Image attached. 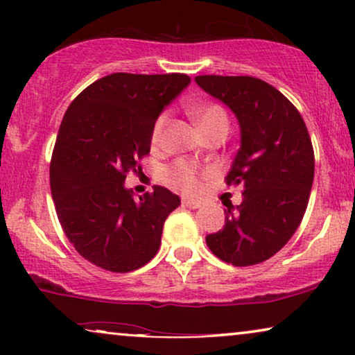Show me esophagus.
<instances>
[{
  "label": "esophagus",
  "mask_w": 355,
  "mask_h": 355,
  "mask_svg": "<svg viewBox=\"0 0 355 355\" xmlns=\"http://www.w3.org/2000/svg\"><path fill=\"white\" fill-rule=\"evenodd\" d=\"M182 203H184V205H186V207H189V208H200V207H202V202L192 200V198H187V197L182 198Z\"/></svg>",
  "instance_id": "esophagus-1"
}]
</instances>
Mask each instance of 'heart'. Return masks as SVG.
Wrapping results in <instances>:
<instances>
[{
	"label": "heart",
	"instance_id": "b5f03b06",
	"mask_svg": "<svg viewBox=\"0 0 355 355\" xmlns=\"http://www.w3.org/2000/svg\"><path fill=\"white\" fill-rule=\"evenodd\" d=\"M193 119L198 125V129L203 134L210 132L213 129H226L230 128V119H227L226 111L221 108L220 105L215 103H205V105H197L191 110ZM168 123V113H162L155 121L153 129H152V145L162 144L164 128ZM163 181L168 182L169 186H174L178 189H182L189 193H196L200 191V181H198V171L196 166H192L191 163L186 162H178L173 166L166 168L163 171Z\"/></svg>",
	"mask_w": 355,
	"mask_h": 355
}]
</instances>
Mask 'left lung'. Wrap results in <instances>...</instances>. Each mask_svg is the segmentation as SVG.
<instances>
[{"label": "left lung", "mask_w": 355, "mask_h": 355, "mask_svg": "<svg viewBox=\"0 0 355 355\" xmlns=\"http://www.w3.org/2000/svg\"><path fill=\"white\" fill-rule=\"evenodd\" d=\"M197 85L236 114L241 147L226 176L241 186V205L227 207L221 231L207 236L218 259L257 265L283 249L302 221L315 157L297 108L265 80L250 76H197Z\"/></svg>", "instance_id": "1"}]
</instances>
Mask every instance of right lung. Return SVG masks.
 Listing matches in <instances>:
<instances>
[{"label":"right lung","mask_w":355,"mask_h":355,"mask_svg":"<svg viewBox=\"0 0 355 355\" xmlns=\"http://www.w3.org/2000/svg\"><path fill=\"white\" fill-rule=\"evenodd\" d=\"M186 74L101 77L67 108L53 150L50 186L62 231L85 260L128 273L157 255L163 225L181 198L166 187L135 200L125 174L150 153L159 113L186 87Z\"/></svg>","instance_id":"right-lung-1"}]
</instances>
